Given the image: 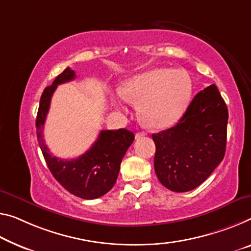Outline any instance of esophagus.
<instances>
[{"mask_svg":"<svg viewBox=\"0 0 251 251\" xmlns=\"http://www.w3.org/2000/svg\"><path fill=\"white\" fill-rule=\"evenodd\" d=\"M145 136H146L145 132H138V133H136V139H141V138H144Z\"/></svg>","mask_w":251,"mask_h":251,"instance_id":"1","label":"esophagus"}]
</instances>
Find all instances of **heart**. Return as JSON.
<instances>
[{
    "label": "heart",
    "mask_w": 251,
    "mask_h": 251,
    "mask_svg": "<svg viewBox=\"0 0 251 251\" xmlns=\"http://www.w3.org/2000/svg\"><path fill=\"white\" fill-rule=\"evenodd\" d=\"M193 84L184 71L157 67L126 79L119 93L139 104L140 120L150 129H165L178 120L191 100Z\"/></svg>",
    "instance_id": "obj_1"
}]
</instances>
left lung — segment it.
Masks as SVG:
<instances>
[{"label":"left lung","mask_w":251,"mask_h":251,"mask_svg":"<svg viewBox=\"0 0 251 251\" xmlns=\"http://www.w3.org/2000/svg\"><path fill=\"white\" fill-rule=\"evenodd\" d=\"M226 126L228 109L212 84L194 96L176 126L152 134L159 182L179 193L201 185L225 157Z\"/></svg>","instance_id":"8db88e82"}]
</instances>
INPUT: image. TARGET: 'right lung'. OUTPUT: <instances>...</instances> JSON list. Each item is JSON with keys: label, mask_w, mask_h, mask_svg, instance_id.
<instances>
[{"label": "right lung", "mask_w": 251, "mask_h": 251, "mask_svg": "<svg viewBox=\"0 0 251 251\" xmlns=\"http://www.w3.org/2000/svg\"><path fill=\"white\" fill-rule=\"evenodd\" d=\"M75 78V72L67 67L46 87L38 109L36 128L42 155L49 171L64 188L84 200L101 198L114 186L122 158L134 140V134L126 129L102 130L92 147L82 156L71 160L59 159L50 153L42 137L53 92L59 84Z\"/></svg>", "instance_id": "add662e5"}]
</instances>
